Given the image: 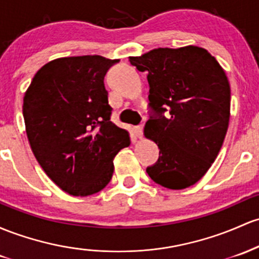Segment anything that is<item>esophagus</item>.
Here are the masks:
<instances>
[{"mask_svg":"<svg viewBox=\"0 0 259 259\" xmlns=\"http://www.w3.org/2000/svg\"><path fill=\"white\" fill-rule=\"evenodd\" d=\"M135 132H136V135H138V138H143L144 125H139V126H136L135 127Z\"/></svg>","mask_w":259,"mask_h":259,"instance_id":"obj_1","label":"esophagus"}]
</instances>
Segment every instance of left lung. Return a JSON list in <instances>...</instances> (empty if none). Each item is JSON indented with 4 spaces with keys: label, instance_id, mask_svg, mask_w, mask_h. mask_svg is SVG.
I'll return each mask as SVG.
<instances>
[{
    "label": "left lung",
    "instance_id": "1",
    "mask_svg": "<svg viewBox=\"0 0 259 259\" xmlns=\"http://www.w3.org/2000/svg\"><path fill=\"white\" fill-rule=\"evenodd\" d=\"M129 60L147 72L153 114L144 134L160 149L147 175L164 188H188L208 172L229 127L231 91L225 71L208 50L194 45L158 48Z\"/></svg>",
    "mask_w": 259,
    "mask_h": 259
}]
</instances>
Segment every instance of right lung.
<instances>
[{"mask_svg": "<svg viewBox=\"0 0 259 259\" xmlns=\"http://www.w3.org/2000/svg\"><path fill=\"white\" fill-rule=\"evenodd\" d=\"M119 60L60 58L35 73L23 99L28 140L54 183L75 197L98 193L112 180L115 155L129 133L110 120L104 76Z\"/></svg>", "mask_w": 259, "mask_h": 259, "instance_id": "add662e5", "label": "right lung"}]
</instances>
